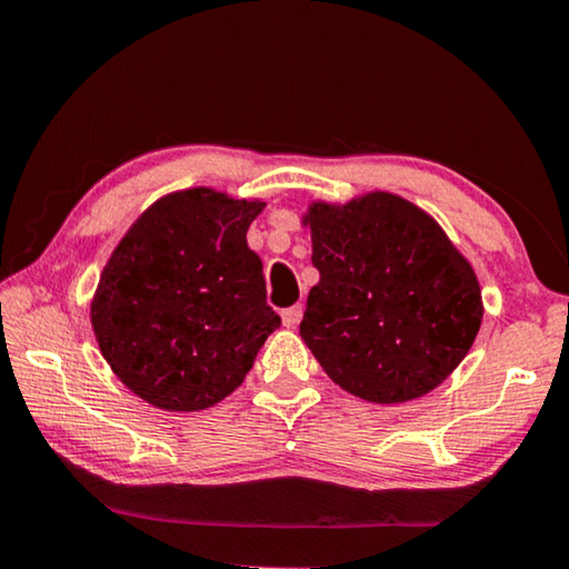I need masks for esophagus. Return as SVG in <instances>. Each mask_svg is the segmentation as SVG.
I'll return each instance as SVG.
<instances>
[{
  "label": "esophagus",
  "instance_id": "34e87169",
  "mask_svg": "<svg viewBox=\"0 0 569 569\" xmlns=\"http://www.w3.org/2000/svg\"><path fill=\"white\" fill-rule=\"evenodd\" d=\"M301 317H303V309H301V306H291V309H283V313H281V319H283V327H288V329L299 327Z\"/></svg>",
  "mask_w": 569,
  "mask_h": 569
}]
</instances>
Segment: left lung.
Listing matches in <instances>:
<instances>
[{"mask_svg":"<svg viewBox=\"0 0 569 569\" xmlns=\"http://www.w3.org/2000/svg\"><path fill=\"white\" fill-rule=\"evenodd\" d=\"M301 339L333 382L367 402L422 398L463 362L481 329L468 260L420 207L390 192L313 202Z\"/></svg>","mask_w":569,"mask_h":569,"instance_id":"8db88e82","label":"left lung"}]
</instances>
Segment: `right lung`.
Segmentation results:
<instances>
[{
  "label": "right lung",
  "instance_id": "1",
  "mask_svg": "<svg viewBox=\"0 0 569 569\" xmlns=\"http://www.w3.org/2000/svg\"><path fill=\"white\" fill-rule=\"evenodd\" d=\"M266 202L207 187L161 197L131 224L90 303L98 347L149 405L194 412L246 380L281 327L248 228Z\"/></svg>",
  "mask_w": 569,
  "mask_h": 569
}]
</instances>
